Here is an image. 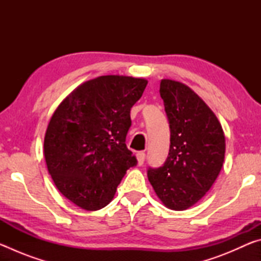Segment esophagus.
Here are the masks:
<instances>
[{"mask_svg": "<svg viewBox=\"0 0 261 261\" xmlns=\"http://www.w3.org/2000/svg\"><path fill=\"white\" fill-rule=\"evenodd\" d=\"M144 161H145V153L144 152L137 153V163H138V166H143Z\"/></svg>", "mask_w": 261, "mask_h": 261, "instance_id": "34e87169", "label": "esophagus"}]
</instances>
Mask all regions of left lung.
<instances>
[{
	"label": "left lung",
	"mask_w": 261,
	"mask_h": 261,
	"mask_svg": "<svg viewBox=\"0 0 261 261\" xmlns=\"http://www.w3.org/2000/svg\"><path fill=\"white\" fill-rule=\"evenodd\" d=\"M160 95L170 126L169 154L163 166L147 171L167 208L184 211L212 188L223 166L226 138L218 117L185 84L162 79Z\"/></svg>",
	"instance_id": "1"
}]
</instances>
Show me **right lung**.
<instances>
[{
  "label": "right lung",
  "instance_id": "add662e5",
  "mask_svg": "<svg viewBox=\"0 0 261 261\" xmlns=\"http://www.w3.org/2000/svg\"><path fill=\"white\" fill-rule=\"evenodd\" d=\"M147 83L120 74L96 77L74 88L53 114L43 141L46 165L57 190L79 208L107 206L137 165L125 138L130 110Z\"/></svg>",
  "mask_w": 261,
  "mask_h": 261
}]
</instances>
